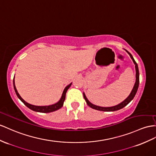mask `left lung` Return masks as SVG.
Segmentation results:
<instances>
[{"mask_svg": "<svg viewBox=\"0 0 156 156\" xmlns=\"http://www.w3.org/2000/svg\"><path fill=\"white\" fill-rule=\"evenodd\" d=\"M125 51L127 52L128 54H129L130 55V58H132V60H133V61L134 62V64L135 65V69H136V82L134 83V86L133 87V90L131 91V92L130 94V95L128 96V98L125 99L122 102H121V103H119V104L115 105V106H113V107H99V106H98V105H94L91 103V102L89 101L88 99H87L86 95L84 93H83V98H84L85 100L87 103V104L88 106H90L91 108H92L94 109H95V110H98V111H117V110H119L121 109L122 108H123L124 107H125L126 105H127L129 103L133 100V98H134L137 92V90H138V86H139V70H138V65L137 63L136 62V61H134V59L133 58V56H132V55L129 53V51H126L125 49Z\"/></svg>", "mask_w": 156, "mask_h": 156, "instance_id": "1", "label": "left lung"}]
</instances>
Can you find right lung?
<instances>
[{
    "label": "right lung",
    "instance_id": "add662e5",
    "mask_svg": "<svg viewBox=\"0 0 156 156\" xmlns=\"http://www.w3.org/2000/svg\"><path fill=\"white\" fill-rule=\"evenodd\" d=\"M13 84H14V88L15 90V92L18 98L20 99V100L23 103V104H24L26 106H27L28 107L29 109L33 110L34 111H36V112H39V113H51V112H53V111H57L59 109H61V107L63 106V103L64 101L65 100V98H66V93L67 90H69V87H70V86L72 85V83H70L69 85H68L65 90H64L62 94V96L60 99V100L57 102L55 103V104L53 105H48V106H36V105H31L30 103H27L26 101H25L23 99L21 98L20 95L18 94V91L16 88V86H15V82H14V78L13 80Z\"/></svg>",
    "mask_w": 156,
    "mask_h": 156
}]
</instances>
